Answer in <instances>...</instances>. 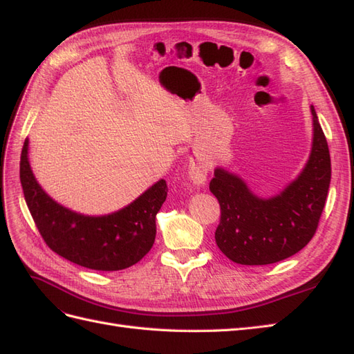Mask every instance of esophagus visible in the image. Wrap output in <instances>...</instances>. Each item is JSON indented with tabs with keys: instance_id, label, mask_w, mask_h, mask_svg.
<instances>
[{
	"instance_id": "esophagus-1",
	"label": "esophagus",
	"mask_w": 354,
	"mask_h": 354,
	"mask_svg": "<svg viewBox=\"0 0 354 354\" xmlns=\"http://www.w3.org/2000/svg\"><path fill=\"white\" fill-rule=\"evenodd\" d=\"M188 179L196 187H202L207 183L208 178V166L202 158H193L188 162Z\"/></svg>"
}]
</instances>
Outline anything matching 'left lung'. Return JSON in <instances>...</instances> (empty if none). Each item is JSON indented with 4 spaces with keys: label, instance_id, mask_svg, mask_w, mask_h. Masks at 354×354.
I'll return each mask as SVG.
<instances>
[{
    "label": "left lung",
    "instance_id": "obj_1",
    "mask_svg": "<svg viewBox=\"0 0 354 354\" xmlns=\"http://www.w3.org/2000/svg\"><path fill=\"white\" fill-rule=\"evenodd\" d=\"M309 158L290 184L274 196H258L225 167H216L209 190L221 209L216 243L241 266H267L292 257L314 236L330 185V153L314 105Z\"/></svg>",
    "mask_w": 354,
    "mask_h": 354
}]
</instances>
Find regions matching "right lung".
<instances>
[{
  "instance_id": "right-lung-1",
  "label": "right lung",
  "mask_w": 354,
  "mask_h": 354,
  "mask_svg": "<svg viewBox=\"0 0 354 354\" xmlns=\"http://www.w3.org/2000/svg\"><path fill=\"white\" fill-rule=\"evenodd\" d=\"M28 138L21 153V185L31 217L45 243L73 264L97 271H118L137 264L151 250L157 212L167 197L160 179L136 201L104 216H88L54 201L32 174Z\"/></svg>"
}]
</instances>
